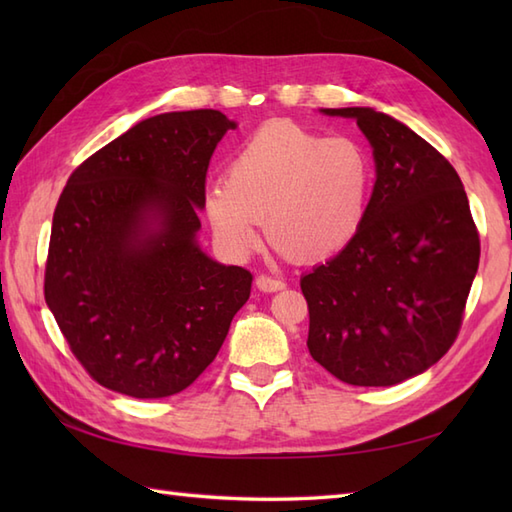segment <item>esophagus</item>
<instances>
[{"instance_id":"34e87169","label":"esophagus","mask_w":512,"mask_h":512,"mask_svg":"<svg viewBox=\"0 0 512 512\" xmlns=\"http://www.w3.org/2000/svg\"><path fill=\"white\" fill-rule=\"evenodd\" d=\"M257 288L262 292H277V290H284L286 288V281L284 279H277V277H268V275H259L255 279Z\"/></svg>"}]
</instances>
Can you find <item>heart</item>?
<instances>
[{
  "mask_svg": "<svg viewBox=\"0 0 512 512\" xmlns=\"http://www.w3.org/2000/svg\"><path fill=\"white\" fill-rule=\"evenodd\" d=\"M374 165L354 138H323L292 121L257 127L237 147L204 211L220 244L246 257L262 231L284 255L321 262L354 242L367 215Z\"/></svg>",
  "mask_w": 512,
  "mask_h": 512,
  "instance_id": "b5f03b06",
  "label": "heart"
}]
</instances>
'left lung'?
<instances>
[{"label":"left lung","mask_w":512,"mask_h":512,"mask_svg":"<svg viewBox=\"0 0 512 512\" xmlns=\"http://www.w3.org/2000/svg\"><path fill=\"white\" fill-rule=\"evenodd\" d=\"M354 118L376 182L354 242L301 277L308 350L356 387H389L449 352L480 264V235L458 171L427 140L372 107Z\"/></svg>","instance_id":"left-lung-1"}]
</instances>
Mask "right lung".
<instances>
[{"label": "right lung", "instance_id": "add662e5", "mask_svg": "<svg viewBox=\"0 0 512 512\" xmlns=\"http://www.w3.org/2000/svg\"><path fill=\"white\" fill-rule=\"evenodd\" d=\"M235 121H140L74 169L52 217L43 295L96 383L132 398L187 389L220 352L253 275L198 244L206 169Z\"/></svg>", "mask_w": 512, "mask_h": 512}]
</instances>
